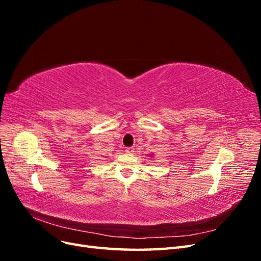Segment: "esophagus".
<instances>
[{"label": "esophagus", "instance_id": "obj_1", "mask_svg": "<svg viewBox=\"0 0 261 261\" xmlns=\"http://www.w3.org/2000/svg\"><path fill=\"white\" fill-rule=\"evenodd\" d=\"M125 152L128 153V154H133L134 152H135V150H134V148H126Z\"/></svg>", "mask_w": 261, "mask_h": 261}]
</instances>
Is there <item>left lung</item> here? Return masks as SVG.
<instances>
[{
  "mask_svg": "<svg viewBox=\"0 0 261 261\" xmlns=\"http://www.w3.org/2000/svg\"><path fill=\"white\" fill-rule=\"evenodd\" d=\"M150 156H153V154H150Z\"/></svg>",
  "mask_w": 261,
  "mask_h": 261,
  "instance_id": "1",
  "label": "left lung"
}]
</instances>
